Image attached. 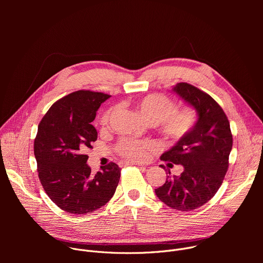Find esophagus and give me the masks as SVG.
Instances as JSON below:
<instances>
[{
    "label": "esophagus",
    "mask_w": 263,
    "mask_h": 263,
    "mask_svg": "<svg viewBox=\"0 0 263 263\" xmlns=\"http://www.w3.org/2000/svg\"><path fill=\"white\" fill-rule=\"evenodd\" d=\"M122 166H124V165H137V166H141V167H145V166H143V165H141V164H139V163H135V162H121L120 163Z\"/></svg>",
    "instance_id": "34e87169"
}]
</instances>
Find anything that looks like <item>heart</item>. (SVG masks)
Segmentation results:
<instances>
[{"instance_id":"heart-1","label":"heart","mask_w":263,"mask_h":263,"mask_svg":"<svg viewBox=\"0 0 263 263\" xmlns=\"http://www.w3.org/2000/svg\"><path fill=\"white\" fill-rule=\"evenodd\" d=\"M137 109L141 117L154 124L159 133L168 141L177 142L189 135L197 125V112L192 107L176 109V104L166 96L152 93L137 101ZM111 111L108 110L101 118V125L105 126ZM154 147L152 142L123 139L117 145L121 156L132 160H144L147 152Z\"/></svg>"}]
</instances>
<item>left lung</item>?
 Listing matches in <instances>:
<instances>
[{"label":"left lung","mask_w":263,"mask_h":263,"mask_svg":"<svg viewBox=\"0 0 263 263\" xmlns=\"http://www.w3.org/2000/svg\"><path fill=\"white\" fill-rule=\"evenodd\" d=\"M173 91L196 109L198 122L189 135L161 155L167 165L181 164L184 170L173 177L168 172L166 181L155 193L168 207L191 211L218 191L228 171L233 139L227 116L208 93L184 82Z\"/></svg>","instance_id":"1"}]
</instances>
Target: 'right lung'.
<instances>
[{
    "label": "right lung",
    "instance_id": "1",
    "mask_svg": "<svg viewBox=\"0 0 263 263\" xmlns=\"http://www.w3.org/2000/svg\"><path fill=\"white\" fill-rule=\"evenodd\" d=\"M110 97L90 90L73 91L55 102L39 125L34 140L39 177L49 198L66 212L86 214L101 208L119 185L118 164L110 162L95 175L84 153L98 138L90 123Z\"/></svg>",
    "mask_w": 263,
    "mask_h": 263
}]
</instances>
